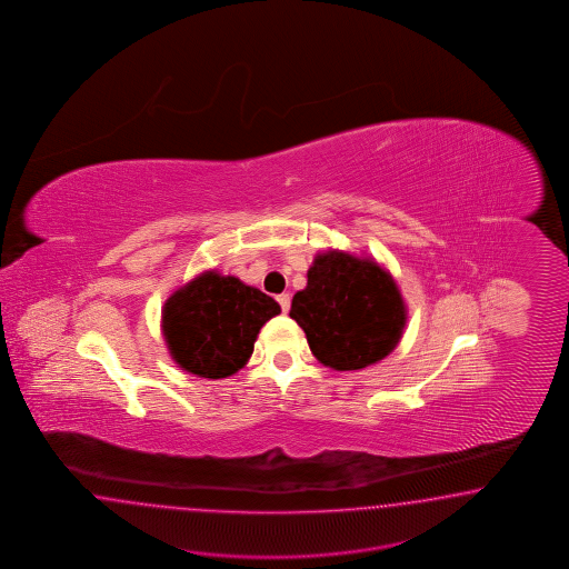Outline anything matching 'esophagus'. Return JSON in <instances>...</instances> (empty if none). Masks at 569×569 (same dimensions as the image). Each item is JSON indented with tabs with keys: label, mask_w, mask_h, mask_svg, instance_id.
<instances>
[{
	"label": "esophagus",
	"mask_w": 569,
	"mask_h": 569,
	"mask_svg": "<svg viewBox=\"0 0 569 569\" xmlns=\"http://www.w3.org/2000/svg\"><path fill=\"white\" fill-rule=\"evenodd\" d=\"M277 302H279V307H281L283 312H288L290 305H292V298H290V293H279V296H277Z\"/></svg>",
	"instance_id": "esophagus-1"
}]
</instances>
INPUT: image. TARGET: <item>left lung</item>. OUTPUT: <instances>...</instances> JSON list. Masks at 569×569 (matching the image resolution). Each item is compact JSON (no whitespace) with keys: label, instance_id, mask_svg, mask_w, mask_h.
I'll return each instance as SVG.
<instances>
[{"label":"left lung","instance_id":"8db88e82","mask_svg":"<svg viewBox=\"0 0 569 569\" xmlns=\"http://www.w3.org/2000/svg\"><path fill=\"white\" fill-rule=\"evenodd\" d=\"M290 317L305 329L312 355L338 371H355L388 357L405 328L397 283L373 260L345 252L319 254Z\"/></svg>","mask_w":569,"mask_h":569}]
</instances>
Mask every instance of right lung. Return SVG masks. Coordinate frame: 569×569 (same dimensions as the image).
Here are the masks:
<instances>
[{
    "label": "right lung",
    "mask_w": 569,
    "mask_h": 569,
    "mask_svg": "<svg viewBox=\"0 0 569 569\" xmlns=\"http://www.w3.org/2000/svg\"><path fill=\"white\" fill-rule=\"evenodd\" d=\"M281 309L271 296L238 277L204 273L172 293L162 331L172 359L200 378H227L254 350L260 328Z\"/></svg>",
    "instance_id": "right-lung-1"
}]
</instances>
